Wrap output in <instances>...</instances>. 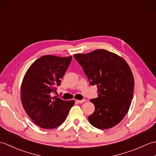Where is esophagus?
Segmentation results:
<instances>
[{
    "mask_svg": "<svg viewBox=\"0 0 156 156\" xmlns=\"http://www.w3.org/2000/svg\"><path fill=\"white\" fill-rule=\"evenodd\" d=\"M86 101V99H82V100H80V101H76V102H78V103H83V102H84Z\"/></svg>",
    "mask_w": 156,
    "mask_h": 156,
    "instance_id": "1",
    "label": "esophagus"
}]
</instances>
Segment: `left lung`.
Listing matches in <instances>:
<instances>
[{
  "mask_svg": "<svg viewBox=\"0 0 156 156\" xmlns=\"http://www.w3.org/2000/svg\"><path fill=\"white\" fill-rule=\"evenodd\" d=\"M74 58L90 85L98 88V97L90 100L95 110L88 121L99 129L113 127L127 113L133 97L134 78L130 67L124 59L105 49L75 54Z\"/></svg>",
  "mask_w": 156,
  "mask_h": 156,
  "instance_id": "left-lung-1",
  "label": "left lung"
}]
</instances>
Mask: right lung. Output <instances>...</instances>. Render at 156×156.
<instances>
[{
  "mask_svg": "<svg viewBox=\"0 0 156 156\" xmlns=\"http://www.w3.org/2000/svg\"><path fill=\"white\" fill-rule=\"evenodd\" d=\"M72 58L42 56L33 63L23 78V107L31 120L43 129H54L63 123L74 104L73 100L65 101L51 96L60 86Z\"/></svg>",
  "mask_w": 156,
  "mask_h": 156,
  "instance_id": "obj_1",
  "label": "right lung"
}]
</instances>
